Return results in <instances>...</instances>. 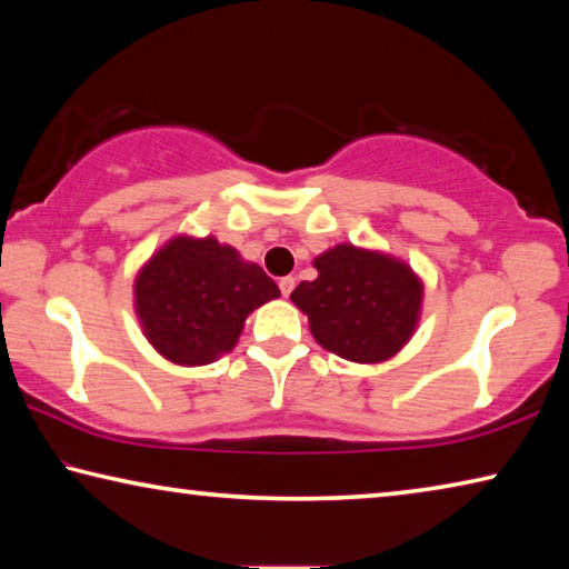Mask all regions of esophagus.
<instances>
[{
  "label": "esophagus",
  "mask_w": 569,
  "mask_h": 569,
  "mask_svg": "<svg viewBox=\"0 0 569 569\" xmlns=\"http://www.w3.org/2000/svg\"><path fill=\"white\" fill-rule=\"evenodd\" d=\"M278 288H281L283 296H291V291L296 288V278L293 276H283L281 281H278Z\"/></svg>",
  "instance_id": "esophagus-1"
}]
</instances>
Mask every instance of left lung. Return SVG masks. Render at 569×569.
I'll return each instance as SVG.
<instances>
[{"mask_svg":"<svg viewBox=\"0 0 569 569\" xmlns=\"http://www.w3.org/2000/svg\"><path fill=\"white\" fill-rule=\"evenodd\" d=\"M316 281H303L291 301L326 351L353 363L397 356L417 331L423 283L409 263L381 250L339 243L316 258Z\"/></svg>","mask_w":569,"mask_h":569,"instance_id":"1","label":"left lung"}]
</instances>
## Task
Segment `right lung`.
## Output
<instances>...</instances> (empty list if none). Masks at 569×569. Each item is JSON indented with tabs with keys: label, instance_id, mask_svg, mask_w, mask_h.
<instances>
[{
	"label": "right lung",
	"instance_id": "obj_1",
	"mask_svg": "<svg viewBox=\"0 0 569 569\" xmlns=\"http://www.w3.org/2000/svg\"><path fill=\"white\" fill-rule=\"evenodd\" d=\"M134 313L162 359L206 366L233 351L246 319L281 296L258 263L213 236H176L134 276Z\"/></svg>",
	"mask_w": 569,
	"mask_h": 569
}]
</instances>
